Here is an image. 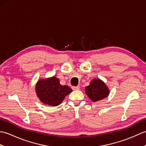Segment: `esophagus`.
<instances>
[{
    "label": "esophagus",
    "instance_id": "esophagus-1",
    "mask_svg": "<svg viewBox=\"0 0 146 146\" xmlns=\"http://www.w3.org/2000/svg\"><path fill=\"white\" fill-rule=\"evenodd\" d=\"M72 89L73 90H78L80 89V86H72Z\"/></svg>",
    "mask_w": 146,
    "mask_h": 146
}]
</instances>
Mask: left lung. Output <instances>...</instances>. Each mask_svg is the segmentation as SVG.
Listing matches in <instances>:
<instances>
[{
	"label": "left lung",
	"mask_w": 146,
	"mask_h": 146,
	"mask_svg": "<svg viewBox=\"0 0 146 146\" xmlns=\"http://www.w3.org/2000/svg\"><path fill=\"white\" fill-rule=\"evenodd\" d=\"M85 94L92 102H96L106 98L110 94V90L102 80L94 78L85 87Z\"/></svg>",
	"instance_id": "left-lung-1"
}]
</instances>
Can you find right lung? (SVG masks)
<instances>
[{"label":"right lung","mask_w":146,"mask_h":146,"mask_svg":"<svg viewBox=\"0 0 146 146\" xmlns=\"http://www.w3.org/2000/svg\"><path fill=\"white\" fill-rule=\"evenodd\" d=\"M35 90L37 97L42 103L52 107L60 105L72 92L68 86L61 85L60 80L55 76L39 80Z\"/></svg>","instance_id":"add662e5"}]
</instances>
